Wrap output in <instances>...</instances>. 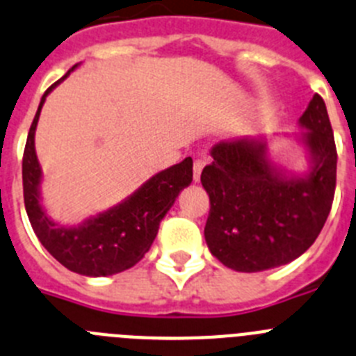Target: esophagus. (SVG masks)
Returning <instances> with one entry per match:
<instances>
[{
  "label": "esophagus",
  "instance_id": "esophagus-1",
  "mask_svg": "<svg viewBox=\"0 0 356 356\" xmlns=\"http://www.w3.org/2000/svg\"><path fill=\"white\" fill-rule=\"evenodd\" d=\"M206 166V161L204 159H195L193 163V179L195 181H200V174H202V168Z\"/></svg>",
  "mask_w": 356,
  "mask_h": 356
}]
</instances>
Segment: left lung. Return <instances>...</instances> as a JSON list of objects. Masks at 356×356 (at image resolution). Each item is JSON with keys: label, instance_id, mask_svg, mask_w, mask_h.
I'll use <instances>...</instances> for the list:
<instances>
[{"label": "left lung", "instance_id": "1", "mask_svg": "<svg viewBox=\"0 0 356 356\" xmlns=\"http://www.w3.org/2000/svg\"><path fill=\"white\" fill-rule=\"evenodd\" d=\"M312 170L300 179L278 174L266 143L220 142L200 181L209 195L206 236L227 268L255 273L287 264L309 250L328 218L337 181V149L325 101L314 94L300 117Z\"/></svg>", "mask_w": 356, "mask_h": 356}]
</instances>
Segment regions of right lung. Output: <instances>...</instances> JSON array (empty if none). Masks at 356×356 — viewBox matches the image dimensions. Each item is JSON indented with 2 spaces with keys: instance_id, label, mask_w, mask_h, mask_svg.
Instances as JSON below:
<instances>
[{
  "instance_id": "right-lung-1",
  "label": "right lung",
  "mask_w": 356,
  "mask_h": 356,
  "mask_svg": "<svg viewBox=\"0 0 356 356\" xmlns=\"http://www.w3.org/2000/svg\"><path fill=\"white\" fill-rule=\"evenodd\" d=\"M74 67L70 70H74ZM62 79L53 83L42 95L28 133L22 156L24 207L38 241L60 264L86 277H108L133 268L149 252L165 214L174 206L182 188L193 181V161L186 158L179 165L159 172L122 204L86 220L83 225L70 229L54 225L42 211L38 197V182L42 174L35 154V127L46 95Z\"/></svg>"
}]
</instances>
